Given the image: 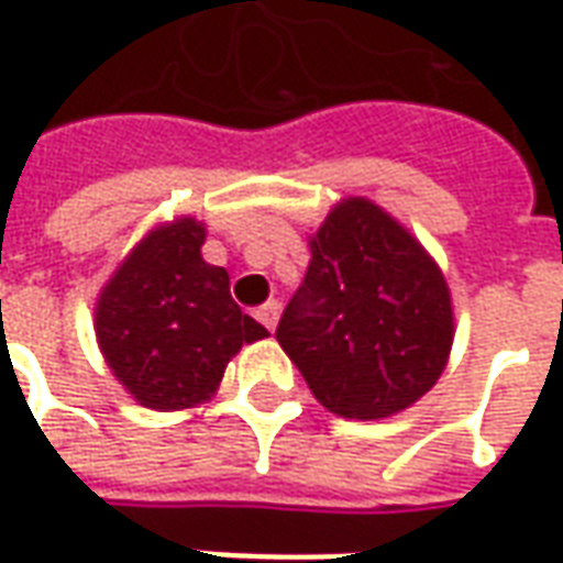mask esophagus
I'll return each instance as SVG.
<instances>
[{"instance_id":"esophagus-1","label":"esophagus","mask_w":563,"mask_h":563,"mask_svg":"<svg viewBox=\"0 0 563 563\" xmlns=\"http://www.w3.org/2000/svg\"><path fill=\"white\" fill-rule=\"evenodd\" d=\"M278 314H282V306L275 300L263 302L261 309H257V321H261L266 330H275V324H278Z\"/></svg>"}]
</instances>
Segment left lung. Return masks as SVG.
Segmentation results:
<instances>
[{
    "instance_id": "left-lung-1",
    "label": "left lung",
    "mask_w": 563,
    "mask_h": 563,
    "mask_svg": "<svg viewBox=\"0 0 563 563\" xmlns=\"http://www.w3.org/2000/svg\"><path fill=\"white\" fill-rule=\"evenodd\" d=\"M312 261L275 339L314 400L376 421L421 400L445 369L454 312L440 266L406 227L349 197L309 239Z\"/></svg>"
}]
</instances>
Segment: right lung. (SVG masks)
Listing matches in <instances>:
<instances>
[{
	"mask_svg": "<svg viewBox=\"0 0 563 563\" xmlns=\"http://www.w3.org/2000/svg\"><path fill=\"white\" fill-rule=\"evenodd\" d=\"M206 227L175 218L151 230L111 275L97 302V339L135 400L190 409L218 390L230 357L266 327L230 297L224 266L202 261Z\"/></svg>",
	"mask_w": 563,
	"mask_h": 563,
	"instance_id": "1",
	"label": "right lung"
}]
</instances>
